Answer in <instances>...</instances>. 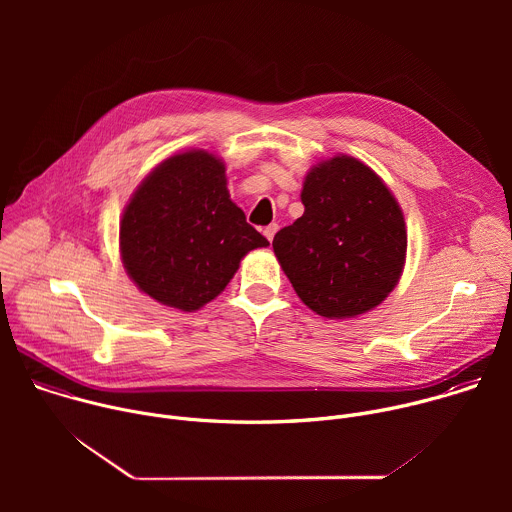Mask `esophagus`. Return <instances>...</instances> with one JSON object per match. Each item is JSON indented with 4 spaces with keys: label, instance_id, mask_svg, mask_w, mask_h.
<instances>
[{
    "label": "esophagus",
    "instance_id": "obj_1",
    "mask_svg": "<svg viewBox=\"0 0 512 512\" xmlns=\"http://www.w3.org/2000/svg\"><path fill=\"white\" fill-rule=\"evenodd\" d=\"M277 229H279V227H277V225H275V223H271V225H269V227H265V229H263V235H265V239H267V241H269V243H271V241H273V237H275V233H277Z\"/></svg>",
    "mask_w": 512,
    "mask_h": 512
}]
</instances>
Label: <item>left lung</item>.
<instances>
[{"label":"left lung","mask_w":512,"mask_h":512,"mask_svg":"<svg viewBox=\"0 0 512 512\" xmlns=\"http://www.w3.org/2000/svg\"><path fill=\"white\" fill-rule=\"evenodd\" d=\"M304 214L273 237V251L300 300L324 318H354L397 285L407 251L403 212L362 162L334 156L310 170Z\"/></svg>","instance_id":"1"}]
</instances>
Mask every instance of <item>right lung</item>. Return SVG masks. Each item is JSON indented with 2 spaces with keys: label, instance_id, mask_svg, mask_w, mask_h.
Here are the masks:
<instances>
[{
  "label": "right lung",
  "instance_id": "add662e5",
  "mask_svg": "<svg viewBox=\"0 0 512 512\" xmlns=\"http://www.w3.org/2000/svg\"><path fill=\"white\" fill-rule=\"evenodd\" d=\"M267 245L231 200L225 164L204 150L164 160L133 192L119 225L129 277L182 312L214 300L241 259Z\"/></svg>",
  "mask_w": 512,
  "mask_h": 512
}]
</instances>
